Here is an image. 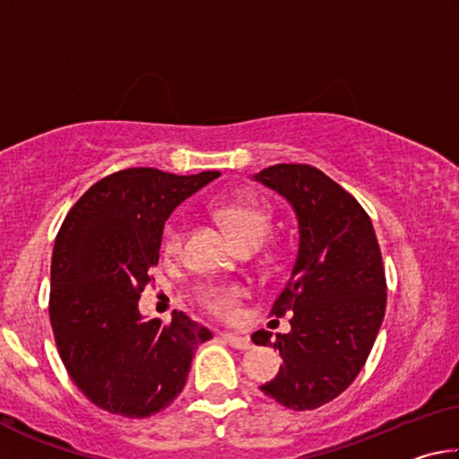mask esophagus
Masks as SVG:
<instances>
[{
  "instance_id": "1",
  "label": "esophagus",
  "mask_w": 459,
  "mask_h": 459,
  "mask_svg": "<svg viewBox=\"0 0 459 459\" xmlns=\"http://www.w3.org/2000/svg\"><path fill=\"white\" fill-rule=\"evenodd\" d=\"M221 336H222L224 340H227L232 348H238V351H248V348L253 346L251 340H248L247 336H238V333L224 332V333H221Z\"/></svg>"
}]
</instances>
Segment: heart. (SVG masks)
<instances>
[{
  "mask_svg": "<svg viewBox=\"0 0 459 459\" xmlns=\"http://www.w3.org/2000/svg\"><path fill=\"white\" fill-rule=\"evenodd\" d=\"M214 216L224 229L230 232V237L240 247L259 245L267 237L271 229V208L257 200H224L214 206ZM184 222L172 221L164 232V251L169 257H174L184 247ZM248 298L247 287L229 283V285H206L200 291V304L206 312L221 317V320H232L237 317L240 306Z\"/></svg>",
  "mask_w": 459,
  "mask_h": 459,
  "instance_id": "obj_1",
  "label": "heart"
}]
</instances>
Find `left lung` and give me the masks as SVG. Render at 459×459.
<instances>
[{
    "instance_id": "8db88e82",
    "label": "left lung",
    "mask_w": 459,
    "mask_h": 459,
    "mask_svg": "<svg viewBox=\"0 0 459 459\" xmlns=\"http://www.w3.org/2000/svg\"><path fill=\"white\" fill-rule=\"evenodd\" d=\"M290 200L299 245L271 316L291 332L253 333L273 344L283 367L261 391L279 405L312 411L344 393L375 344L386 307V279L370 216L351 192L307 164H277L255 176Z\"/></svg>"
}]
</instances>
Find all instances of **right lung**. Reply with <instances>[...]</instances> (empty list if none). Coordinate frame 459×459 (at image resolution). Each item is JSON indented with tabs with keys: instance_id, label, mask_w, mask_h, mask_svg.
Returning a JSON list of instances; mask_svg holds the SVG:
<instances>
[{
	"instance_id": "right-lung-1",
	"label": "right lung",
	"mask_w": 459,
	"mask_h": 459,
	"mask_svg": "<svg viewBox=\"0 0 459 459\" xmlns=\"http://www.w3.org/2000/svg\"><path fill=\"white\" fill-rule=\"evenodd\" d=\"M219 176L119 169L92 184L62 222L50 267L54 340L73 383L107 413L143 419L166 409L212 336L184 312L166 325L143 322L137 301L153 279L168 216Z\"/></svg>"
}]
</instances>
